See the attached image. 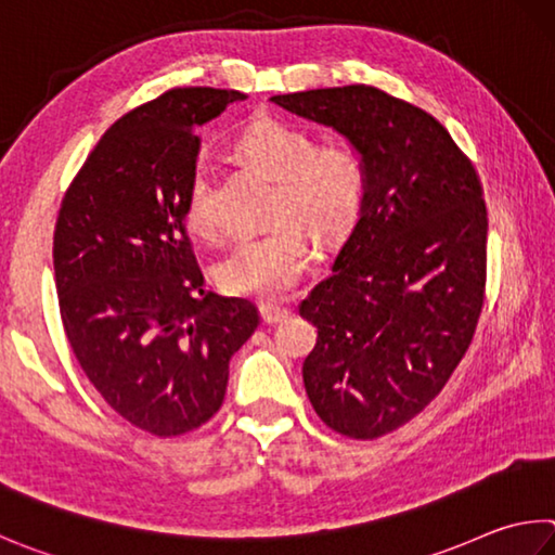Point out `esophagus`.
I'll list each match as a JSON object with an SVG mask.
<instances>
[{
    "label": "esophagus",
    "mask_w": 555,
    "mask_h": 555,
    "mask_svg": "<svg viewBox=\"0 0 555 555\" xmlns=\"http://www.w3.org/2000/svg\"><path fill=\"white\" fill-rule=\"evenodd\" d=\"M259 315L269 325H276V322H284L291 318V310L286 306H279V304H261L259 306Z\"/></svg>",
    "instance_id": "esophagus-1"
}]
</instances>
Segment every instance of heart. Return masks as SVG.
Here are the masks:
<instances>
[{"label": "heart", "instance_id": "obj_1", "mask_svg": "<svg viewBox=\"0 0 555 555\" xmlns=\"http://www.w3.org/2000/svg\"><path fill=\"white\" fill-rule=\"evenodd\" d=\"M237 155L276 179L271 218L264 233L247 235L218 261L216 281L228 294L274 298L298 284L312 255L310 237L337 243L357 225L366 201V167L349 143L315 145L308 130L284 120L251 124L235 143ZM184 216L191 233L214 237L218 214L214 179L206 163L191 169Z\"/></svg>", "mask_w": 555, "mask_h": 555}]
</instances>
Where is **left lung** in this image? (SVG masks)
Returning a JSON list of instances; mask_svg holds the SVG:
<instances>
[{
    "label": "left lung",
    "mask_w": 555,
    "mask_h": 555,
    "mask_svg": "<svg viewBox=\"0 0 555 555\" xmlns=\"http://www.w3.org/2000/svg\"><path fill=\"white\" fill-rule=\"evenodd\" d=\"M271 102L335 128L364 159L361 216L298 312L318 327L304 364L312 410L337 435L378 439L439 396L476 335L488 279L480 177L435 116L376 87Z\"/></svg>",
    "instance_id": "1"
}]
</instances>
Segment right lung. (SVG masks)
Wrapping results in <instances>:
<instances>
[{"label":"right lung","instance_id":"right-lung-1","mask_svg":"<svg viewBox=\"0 0 555 555\" xmlns=\"http://www.w3.org/2000/svg\"><path fill=\"white\" fill-rule=\"evenodd\" d=\"M243 99L177 87L128 111L60 204L53 267L73 354L120 417L163 439L216 415L230 359L259 325L249 300L206 291L184 223L196 128Z\"/></svg>","mask_w":555,"mask_h":555}]
</instances>
